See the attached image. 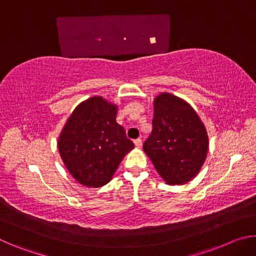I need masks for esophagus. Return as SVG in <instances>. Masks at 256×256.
Wrapping results in <instances>:
<instances>
[{
  "label": "esophagus",
  "instance_id": "obj_1",
  "mask_svg": "<svg viewBox=\"0 0 256 256\" xmlns=\"http://www.w3.org/2000/svg\"><path fill=\"white\" fill-rule=\"evenodd\" d=\"M134 144H136V148H140V146H142L141 138H136V140H134Z\"/></svg>",
  "mask_w": 256,
  "mask_h": 256
}]
</instances>
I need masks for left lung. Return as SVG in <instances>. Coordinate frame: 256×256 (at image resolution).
<instances>
[{"mask_svg": "<svg viewBox=\"0 0 256 256\" xmlns=\"http://www.w3.org/2000/svg\"><path fill=\"white\" fill-rule=\"evenodd\" d=\"M152 131L144 150L167 184H185L200 172L209 140L206 128L188 102L170 94L154 99Z\"/></svg>", "mask_w": 256, "mask_h": 256, "instance_id": "1", "label": "left lung"}]
</instances>
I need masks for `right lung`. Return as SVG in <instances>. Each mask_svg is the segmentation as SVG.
<instances>
[{
  "label": "right lung",
  "mask_w": 256,
  "mask_h": 256,
  "mask_svg": "<svg viewBox=\"0 0 256 256\" xmlns=\"http://www.w3.org/2000/svg\"><path fill=\"white\" fill-rule=\"evenodd\" d=\"M118 107L92 97L73 110L58 138L68 170L80 184L99 188L112 180L124 156L134 148L116 122Z\"/></svg>",
  "instance_id": "right-lung-1"
}]
</instances>
